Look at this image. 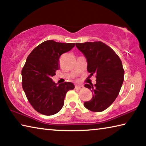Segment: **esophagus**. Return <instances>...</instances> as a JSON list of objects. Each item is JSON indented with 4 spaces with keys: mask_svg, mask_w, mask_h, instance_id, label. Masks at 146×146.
Returning <instances> with one entry per match:
<instances>
[{
    "mask_svg": "<svg viewBox=\"0 0 146 146\" xmlns=\"http://www.w3.org/2000/svg\"><path fill=\"white\" fill-rule=\"evenodd\" d=\"M75 88L76 89V90H82V89H83V88H84V87H83L82 86H75Z\"/></svg>",
    "mask_w": 146,
    "mask_h": 146,
    "instance_id": "esophagus-1",
    "label": "esophagus"
}]
</instances>
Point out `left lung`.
Masks as SVG:
<instances>
[{
	"instance_id": "1",
	"label": "left lung",
	"mask_w": 146,
	"mask_h": 146,
	"mask_svg": "<svg viewBox=\"0 0 146 146\" xmlns=\"http://www.w3.org/2000/svg\"><path fill=\"white\" fill-rule=\"evenodd\" d=\"M76 46L86 58L90 76L95 75L96 84H86L93 93L91 100L84 103L88 110L101 112L112 104L122 87L124 70L119 56L102 42L76 43Z\"/></svg>"
}]
</instances>
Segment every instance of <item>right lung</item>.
Here are the masks:
<instances>
[{"label":"right lung","mask_w":146,"mask_h":146,"mask_svg":"<svg viewBox=\"0 0 146 146\" xmlns=\"http://www.w3.org/2000/svg\"><path fill=\"white\" fill-rule=\"evenodd\" d=\"M75 45L46 40L36 46L26 59L22 70V86L32 107L41 114L49 116L60 111L66 93L75 88L71 82L57 86L51 78L60 68V55Z\"/></svg>","instance_id":"right-lung-1"}]
</instances>
